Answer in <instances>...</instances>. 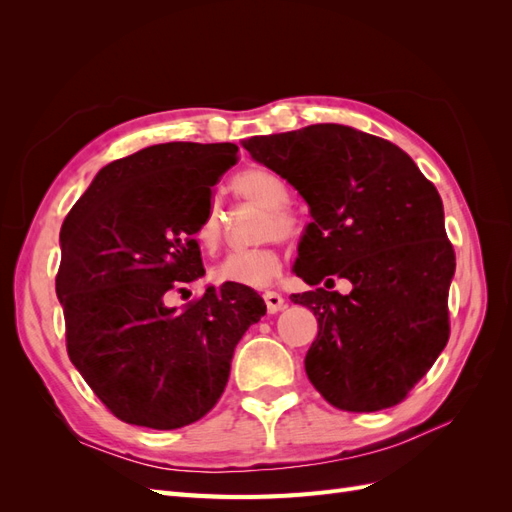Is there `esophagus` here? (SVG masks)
Returning <instances> with one entry per match:
<instances>
[{
  "instance_id": "1",
  "label": "esophagus",
  "mask_w": 512,
  "mask_h": 512,
  "mask_svg": "<svg viewBox=\"0 0 512 512\" xmlns=\"http://www.w3.org/2000/svg\"><path fill=\"white\" fill-rule=\"evenodd\" d=\"M262 299H265V305L269 309V314L280 312V309L284 307V297H282L280 292H275V290H267L265 294H262Z\"/></svg>"
}]
</instances>
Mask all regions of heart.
Listing matches in <instances>:
<instances>
[{
  "instance_id": "heart-1",
  "label": "heart",
  "mask_w": 512,
  "mask_h": 512,
  "mask_svg": "<svg viewBox=\"0 0 512 512\" xmlns=\"http://www.w3.org/2000/svg\"><path fill=\"white\" fill-rule=\"evenodd\" d=\"M235 190L256 200V203L267 207V218L262 224L260 235L269 237L273 232L282 237H290L294 228H297V220L294 215L286 209L290 200L288 185L273 175L267 168H245L241 173L232 179ZM196 237L200 245L213 250L222 241V211L218 203H211L203 218L198 222ZM282 269V256L280 250L271 243H262L254 247H243V250H232L228 252L218 267L213 269L215 280L226 282V284H243V286H265Z\"/></svg>"
}]
</instances>
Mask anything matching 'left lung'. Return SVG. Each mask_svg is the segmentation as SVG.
<instances>
[{
  "instance_id": "obj_1",
  "label": "left lung",
  "mask_w": 512,
  "mask_h": 512,
  "mask_svg": "<svg viewBox=\"0 0 512 512\" xmlns=\"http://www.w3.org/2000/svg\"><path fill=\"white\" fill-rule=\"evenodd\" d=\"M243 147L312 213L294 273L348 294H292L318 320L307 378L331 406L376 412L404 401L444 350L455 250L442 198L406 151L337 123L252 136Z\"/></svg>"
}]
</instances>
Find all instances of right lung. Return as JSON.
<instances>
[{
    "label": "right lung",
    "instance_id": "right-lung-1",
    "mask_svg": "<svg viewBox=\"0 0 512 512\" xmlns=\"http://www.w3.org/2000/svg\"><path fill=\"white\" fill-rule=\"evenodd\" d=\"M239 147L164 143L106 164L61 224L55 290L72 365L119 421L179 429L222 397L243 333L267 314L243 284L209 286L194 239Z\"/></svg>",
    "mask_w": 512,
    "mask_h": 512
}]
</instances>
